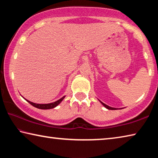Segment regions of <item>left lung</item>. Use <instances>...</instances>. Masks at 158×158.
<instances>
[{
	"label": "left lung",
	"mask_w": 158,
	"mask_h": 158,
	"mask_svg": "<svg viewBox=\"0 0 158 158\" xmlns=\"http://www.w3.org/2000/svg\"><path fill=\"white\" fill-rule=\"evenodd\" d=\"M100 102L102 103V105L104 106H105V107H106V109H109V110H116V109H116V108H114V107H111V106H108V105H105V103H103V102H102L101 101H100Z\"/></svg>",
	"instance_id": "obj_1"
}]
</instances>
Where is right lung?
I'll list each match as a JSON object with an SVG mask.
<instances>
[{
  "label": "right lung",
  "mask_w": 158,
  "mask_h": 158,
  "mask_svg": "<svg viewBox=\"0 0 158 158\" xmlns=\"http://www.w3.org/2000/svg\"><path fill=\"white\" fill-rule=\"evenodd\" d=\"M65 96H63V98H61L59 100L54 102H52V103H49V104H36V103H34V102H32L27 100L26 99L25 100L31 104V105H33L35 107H36L37 109H53L56 107V106H58L59 104L61 102L63 101V100L64 98H65Z\"/></svg>",
  "instance_id": "right-lung-1"
}]
</instances>
